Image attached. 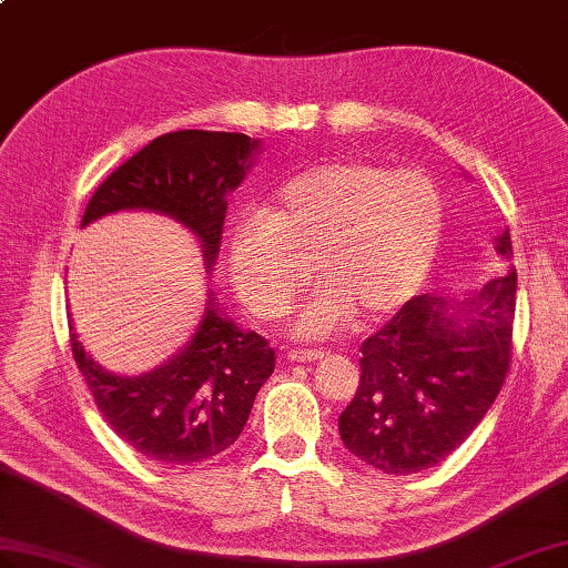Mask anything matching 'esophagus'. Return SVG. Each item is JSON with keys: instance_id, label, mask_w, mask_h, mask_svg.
<instances>
[{"instance_id": "34e87169", "label": "esophagus", "mask_w": 568, "mask_h": 568, "mask_svg": "<svg viewBox=\"0 0 568 568\" xmlns=\"http://www.w3.org/2000/svg\"><path fill=\"white\" fill-rule=\"evenodd\" d=\"M292 362H298V364H311V362H321V358L325 356V352H317V349H292L286 354Z\"/></svg>"}]
</instances>
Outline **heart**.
<instances>
[{
    "label": "heart",
    "mask_w": 568,
    "mask_h": 568,
    "mask_svg": "<svg viewBox=\"0 0 568 568\" xmlns=\"http://www.w3.org/2000/svg\"><path fill=\"white\" fill-rule=\"evenodd\" d=\"M444 236V200L414 169L329 161L274 192L229 243V272L247 308L280 317L311 280L323 284L294 325L327 339L358 315L378 323L419 294Z\"/></svg>",
    "instance_id": "heart-1"
}]
</instances>
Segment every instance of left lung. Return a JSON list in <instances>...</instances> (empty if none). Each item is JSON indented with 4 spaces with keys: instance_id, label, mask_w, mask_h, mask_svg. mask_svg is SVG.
Here are the masks:
<instances>
[{
    "instance_id": "left-lung-1",
    "label": "left lung",
    "mask_w": 568,
    "mask_h": 568,
    "mask_svg": "<svg viewBox=\"0 0 568 568\" xmlns=\"http://www.w3.org/2000/svg\"><path fill=\"white\" fill-rule=\"evenodd\" d=\"M510 260L508 231L494 243ZM516 270L465 298L414 296L362 344V376L339 414V436L385 475L444 463L465 444L506 381L516 315Z\"/></svg>"
}]
</instances>
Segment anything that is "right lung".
I'll list each match as a JSON object with an SVG mask.
<instances>
[{
  "instance_id": "obj_1",
  "label": "right lung",
  "mask_w": 568,
  "mask_h": 568,
  "mask_svg": "<svg viewBox=\"0 0 568 568\" xmlns=\"http://www.w3.org/2000/svg\"><path fill=\"white\" fill-rule=\"evenodd\" d=\"M239 132L180 130L156 136L93 192L81 229L95 219L142 210L171 216L197 239L206 272L216 265L226 197L260 154ZM74 362L110 428L161 465H192L236 444L257 390L274 371L265 337L243 329L206 294L195 335L169 362L120 376L93 362L69 321Z\"/></svg>"
}]
</instances>
